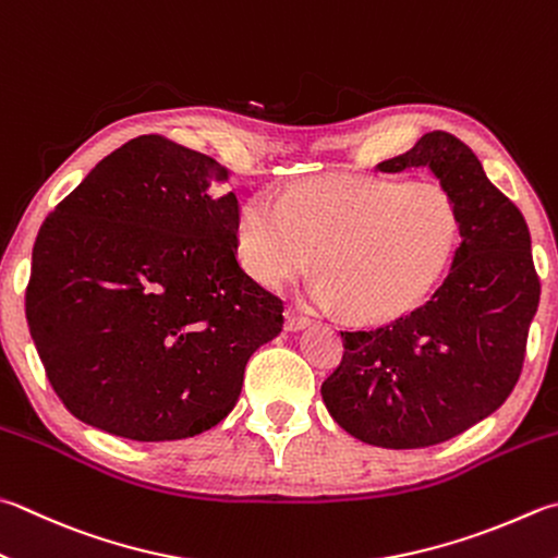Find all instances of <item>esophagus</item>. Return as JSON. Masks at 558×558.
Masks as SVG:
<instances>
[{
	"label": "esophagus",
	"instance_id": "34e87169",
	"mask_svg": "<svg viewBox=\"0 0 558 558\" xmlns=\"http://www.w3.org/2000/svg\"><path fill=\"white\" fill-rule=\"evenodd\" d=\"M311 325V318L306 315H301L296 311H287V330L289 332H299V330H306Z\"/></svg>",
	"mask_w": 558,
	"mask_h": 558
}]
</instances>
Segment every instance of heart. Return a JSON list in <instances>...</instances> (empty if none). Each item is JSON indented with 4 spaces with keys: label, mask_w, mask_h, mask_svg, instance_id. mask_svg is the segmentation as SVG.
Returning <instances> with one entry per match:
<instances>
[{
    "label": "heart",
    "mask_w": 558,
    "mask_h": 558,
    "mask_svg": "<svg viewBox=\"0 0 558 558\" xmlns=\"http://www.w3.org/2000/svg\"><path fill=\"white\" fill-rule=\"evenodd\" d=\"M454 196L435 184L386 177H323L277 202L257 194L238 214V259L252 279L283 287L308 271L323 277L311 301L362 323H388L417 308L461 243Z\"/></svg>",
    "instance_id": "1"
}]
</instances>
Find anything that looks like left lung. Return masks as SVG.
Masks as SVG:
<instances>
[{
	"instance_id": "8db88e82",
	"label": "left lung",
	"mask_w": 558,
	"mask_h": 558,
	"mask_svg": "<svg viewBox=\"0 0 558 558\" xmlns=\"http://www.w3.org/2000/svg\"><path fill=\"white\" fill-rule=\"evenodd\" d=\"M413 167H427L461 211L449 275L413 313L340 332L342 362L320 386L344 433L386 449L447 442L496 413L518 384L539 306L530 228L474 150L433 131L376 170Z\"/></svg>"
}]
</instances>
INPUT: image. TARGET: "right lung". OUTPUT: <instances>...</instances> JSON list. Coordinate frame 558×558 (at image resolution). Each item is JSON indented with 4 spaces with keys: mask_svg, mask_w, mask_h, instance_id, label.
<instances>
[{
    "mask_svg": "<svg viewBox=\"0 0 558 558\" xmlns=\"http://www.w3.org/2000/svg\"><path fill=\"white\" fill-rule=\"evenodd\" d=\"M228 170L160 135L104 157L38 230L26 320L72 415L135 442L235 408L283 303L240 267Z\"/></svg>",
    "mask_w": 558,
    "mask_h": 558,
    "instance_id": "1",
    "label": "right lung"
}]
</instances>
